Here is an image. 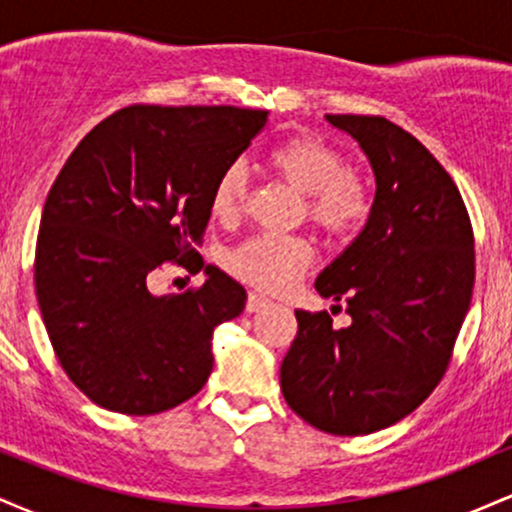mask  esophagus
I'll return each mask as SVG.
<instances>
[{
    "mask_svg": "<svg viewBox=\"0 0 512 512\" xmlns=\"http://www.w3.org/2000/svg\"><path fill=\"white\" fill-rule=\"evenodd\" d=\"M269 305V298H264V296H260V293H248V303H245V310H248V313H257V310H262V308H267Z\"/></svg>",
    "mask_w": 512,
    "mask_h": 512,
    "instance_id": "esophagus-1",
    "label": "esophagus"
}]
</instances>
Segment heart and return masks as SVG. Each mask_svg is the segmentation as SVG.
<instances>
[{
  "mask_svg": "<svg viewBox=\"0 0 512 512\" xmlns=\"http://www.w3.org/2000/svg\"><path fill=\"white\" fill-rule=\"evenodd\" d=\"M269 168L305 195L308 219L334 236H349L366 223L373 209L370 185L346 168L337 146L313 134H298L279 142L267 154ZM245 170L231 163L221 170L211 190V214L221 221L236 219L243 209ZM313 262V245L303 236L262 233L245 240L228 255V269L238 279L262 291H284Z\"/></svg>",
  "mask_w": 512,
  "mask_h": 512,
  "instance_id": "heart-1",
  "label": "heart"
}]
</instances>
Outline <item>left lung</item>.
Listing matches in <instances>:
<instances>
[{
    "label": "left lung",
    "instance_id": "1",
    "mask_svg": "<svg viewBox=\"0 0 512 512\" xmlns=\"http://www.w3.org/2000/svg\"><path fill=\"white\" fill-rule=\"evenodd\" d=\"M325 120L361 146L375 199L363 231L315 279L351 325L296 310L281 392L310 426L368 436L411 414L445 375L472 301L474 236L460 190L419 139L385 117Z\"/></svg>",
    "mask_w": 512,
    "mask_h": 512
}]
</instances>
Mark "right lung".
Returning <instances> with one entry per match:
<instances>
[{
    "label": "right lung",
    "instance_id": "right-lung-1",
    "mask_svg": "<svg viewBox=\"0 0 512 512\" xmlns=\"http://www.w3.org/2000/svg\"><path fill=\"white\" fill-rule=\"evenodd\" d=\"M233 105H129L81 139L40 219L35 296L64 373L98 407L146 416L197 395L211 337L245 308L219 267L195 292L154 297L163 261L196 260L211 190L267 125Z\"/></svg>",
    "mask_w": 512,
    "mask_h": 512
}]
</instances>
